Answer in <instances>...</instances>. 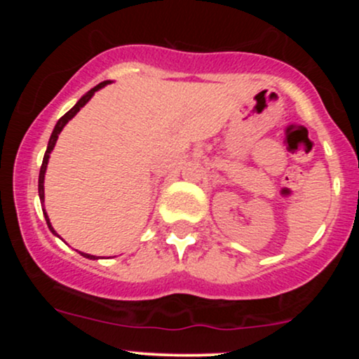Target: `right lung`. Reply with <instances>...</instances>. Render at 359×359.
<instances>
[{
	"label": "right lung",
	"mask_w": 359,
	"mask_h": 359,
	"mask_svg": "<svg viewBox=\"0 0 359 359\" xmlns=\"http://www.w3.org/2000/svg\"><path fill=\"white\" fill-rule=\"evenodd\" d=\"M111 81H104V82H101V84H97L96 88H93L90 90H88V93L84 94V96L81 97L79 101L76 102V106H74L72 109H69L67 113L64 114V116H62L59 121H57V125H55V128H53V131H52V135H50V140H48V147H47V151H45V155H43V162H42V167H40V175H39V196H40V201H42L43 203V199H45V194H43V179H45V170H47V163H48V158H50V151L53 150V147H55V143H57V138H59V135H60V131L64 130V126L67 125L69 121H71V119L76 116L77 113H79L81 111V108L82 106L86 104V102H88L90 97L94 96V93H96V90H100L101 88H104L106 84H109ZM43 216H45V219H47V226H48V229H50V231L53 233V234H57L55 233V229L52 228V224H50V221H48V216H47V212H45V208H43ZM81 253V251H79ZM82 257H86V258H89V259H96V257H94V255H88V253H81Z\"/></svg>",
	"instance_id": "add662e5"
}]
</instances>
